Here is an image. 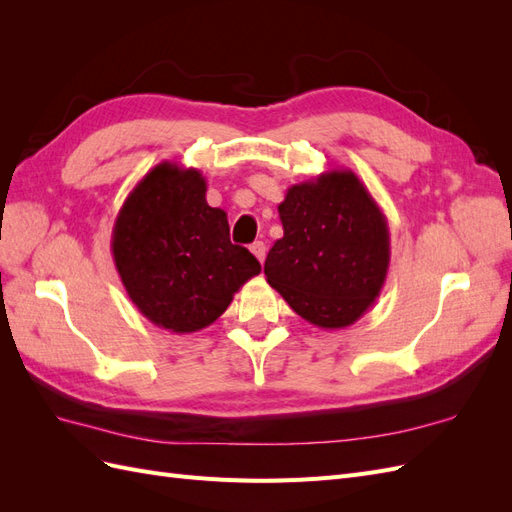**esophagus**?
Here are the masks:
<instances>
[{
	"mask_svg": "<svg viewBox=\"0 0 512 512\" xmlns=\"http://www.w3.org/2000/svg\"><path fill=\"white\" fill-rule=\"evenodd\" d=\"M250 252L258 258V262L262 265V262H265V256H267V247H265V243L262 241H254L252 245H250Z\"/></svg>",
	"mask_w": 512,
	"mask_h": 512,
	"instance_id": "34e87169",
	"label": "esophagus"
}]
</instances>
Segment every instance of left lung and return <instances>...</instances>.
I'll use <instances>...</instances> for the list:
<instances>
[{
	"mask_svg": "<svg viewBox=\"0 0 512 512\" xmlns=\"http://www.w3.org/2000/svg\"><path fill=\"white\" fill-rule=\"evenodd\" d=\"M277 211L284 237L267 254L269 286L318 329L350 327L386 282V215L354 170L342 166L290 185Z\"/></svg>",
	"mask_w": 512,
	"mask_h": 512,
	"instance_id": "1",
	"label": "left lung"
}]
</instances>
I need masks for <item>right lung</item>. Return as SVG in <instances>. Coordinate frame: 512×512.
Masks as SVG:
<instances>
[{"label":"right lung","instance_id":"right-lung-1","mask_svg":"<svg viewBox=\"0 0 512 512\" xmlns=\"http://www.w3.org/2000/svg\"><path fill=\"white\" fill-rule=\"evenodd\" d=\"M111 252L130 301L156 327L194 333L218 320L260 262L228 239L196 168L160 162L117 213Z\"/></svg>","mask_w":512,"mask_h":512}]
</instances>
